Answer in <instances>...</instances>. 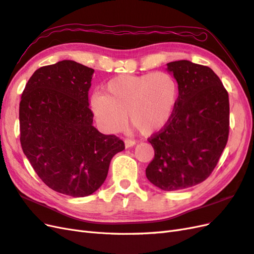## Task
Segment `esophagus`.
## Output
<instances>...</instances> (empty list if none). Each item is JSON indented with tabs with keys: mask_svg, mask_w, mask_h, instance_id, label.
I'll return each instance as SVG.
<instances>
[{
	"mask_svg": "<svg viewBox=\"0 0 254 254\" xmlns=\"http://www.w3.org/2000/svg\"><path fill=\"white\" fill-rule=\"evenodd\" d=\"M135 144H136V141L133 140V139H127H127L125 140L126 148H131V147H133Z\"/></svg>",
	"mask_w": 254,
	"mask_h": 254,
	"instance_id": "1",
	"label": "esophagus"
}]
</instances>
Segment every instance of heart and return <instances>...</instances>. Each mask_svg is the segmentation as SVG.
Returning a JSON list of instances; mask_svg holds the SVG:
<instances>
[{"mask_svg":"<svg viewBox=\"0 0 254 254\" xmlns=\"http://www.w3.org/2000/svg\"><path fill=\"white\" fill-rule=\"evenodd\" d=\"M179 86L166 71L120 75L106 84L105 94L95 93L91 109L108 132H119L129 122L145 135L163 128L174 115Z\"/></svg>","mask_w":254,"mask_h":254,"instance_id":"obj_1","label":"heart"}]
</instances>
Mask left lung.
<instances>
[{
	"mask_svg": "<svg viewBox=\"0 0 254 254\" xmlns=\"http://www.w3.org/2000/svg\"><path fill=\"white\" fill-rule=\"evenodd\" d=\"M179 86L172 119L148 141L154 158L146 168L152 185L164 191L203 183L217 166L229 139V93L208 66L187 60L167 63Z\"/></svg>",
	"mask_w": 254,
	"mask_h": 254,
	"instance_id": "obj_1",
	"label": "left lung"
}]
</instances>
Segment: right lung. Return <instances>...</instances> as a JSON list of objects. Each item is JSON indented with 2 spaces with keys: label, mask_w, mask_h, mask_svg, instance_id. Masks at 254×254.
Here are the masks:
<instances>
[{
  "label": "right lung",
  "mask_w": 254,
  "mask_h": 254,
  "mask_svg": "<svg viewBox=\"0 0 254 254\" xmlns=\"http://www.w3.org/2000/svg\"><path fill=\"white\" fill-rule=\"evenodd\" d=\"M93 73L70 60L43 66L25 84L19 105L25 157L45 185L74 197L99 189L113 157L126 148L116 135L92 126L88 94Z\"/></svg>",
  "instance_id": "right-lung-1"
}]
</instances>
